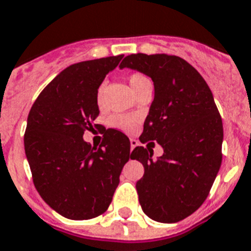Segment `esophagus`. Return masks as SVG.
<instances>
[{
  "label": "esophagus",
  "instance_id": "1",
  "mask_svg": "<svg viewBox=\"0 0 251 251\" xmlns=\"http://www.w3.org/2000/svg\"><path fill=\"white\" fill-rule=\"evenodd\" d=\"M138 145V141H137V140H136V138H131V151H132V150H133V149H135V148H136V146H137Z\"/></svg>",
  "mask_w": 251,
  "mask_h": 251
}]
</instances>
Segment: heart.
<instances>
[{"label": "heart", "mask_w": 251, "mask_h": 251, "mask_svg": "<svg viewBox=\"0 0 251 251\" xmlns=\"http://www.w3.org/2000/svg\"><path fill=\"white\" fill-rule=\"evenodd\" d=\"M150 80L146 77L145 75L142 74H132V75L128 76V83L131 85L132 91L137 92L140 88L144 85L145 83H149ZM103 92H105V85L102 84L100 85L97 91V96H96V100H97V105L100 107L103 106ZM136 122H137V116L136 115H114L111 116L110 119V124L113 127L119 128V129H123V131H132L136 126Z\"/></svg>", "instance_id": "b5f03b06"}]
</instances>
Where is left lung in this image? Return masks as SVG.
Wrapping results in <instances>:
<instances>
[{"label":"left lung","instance_id":"obj_1","mask_svg":"<svg viewBox=\"0 0 251 251\" xmlns=\"http://www.w3.org/2000/svg\"><path fill=\"white\" fill-rule=\"evenodd\" d=\"M120 69L151 77L154 100L140 141H157L163 155L137 146L132 159L145 172L136 184L142 211L160 223L192 215L207 198L222 164L223 123L212 93L200 72L182 58L131 54Z\"/></svg>","mask_w":251,"mask_h":251}]
</instances>
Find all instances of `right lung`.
<instances>
[{
  "mask_svg": "<svg viewBox=\"0 0 251 251\" xmlns=\"http://www.w3.org/2000/svg\"><path fill=\"white\" fill-rule=\"evenodd\" d=\"M122 58L71 65L44 88L28 114L24 150L33 184L44 201L67 219L103 214L131 158V142L120 131L106 129L100 148L83 138L100 114L98 88Z\"/></svg>",
  "mask_w": 251,
  "mask_h": 251,
  "instance_id": "add662e5",
  "label": "right lung"
}]
</instances>
